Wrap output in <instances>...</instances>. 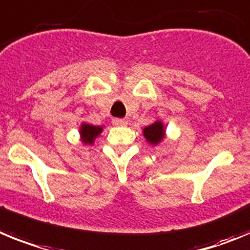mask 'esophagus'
I'll list each match as a JSON object with an SVG mask.
<instances>
[{
  "label": "esophagus",
  "mask_w": 250,
  "mask_h": 250,
  "mask_svg": "<svg viewBox=\"0 0 250 250\" xmlns=\"http://www.w3.org/2000/svg\"><path fill=\"white\" fill-rule=\"evenodd\" d=\"M112 123L114 125H121V127H122V125H128V121H127V119H125V118H113Z\"/></svg>",
  "instance_id": "1"
}]
</instances>
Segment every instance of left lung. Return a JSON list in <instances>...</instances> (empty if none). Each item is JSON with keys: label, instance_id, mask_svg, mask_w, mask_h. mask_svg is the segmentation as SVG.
<instances>
[{"label": "left lung", "instance_id": "left-lung-1", "mask_svg": "<svg viewBox=\"0 0 250 250\" xmlns=\"http://www.w3.org/2000/svg\"><path fill=\"white\" fill-rule=\"evenodd\" d=\"M143 134H145V137H146V140L149 143L157 145L164 138V127H162V123L156 122L153 125H148V127L145 128Z\"/></svg>", "mask_w": 250, "mask_h": 250}]
</instances>
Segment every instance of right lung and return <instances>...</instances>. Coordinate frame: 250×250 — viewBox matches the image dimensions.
Returning <instances> with one entry per match:
<instances>
[{"mask_svg": "<svg viewBox=\"0 0 250 250\" xmlns=\"http://www.w3.org/2000/svg\"><path fill=\"white\" fill-rule=\"evenodd\" d=\"M102 132V127H94L90 125H83L80 128V133L83 137V142L92 143L97 136Z\"/></svg>", "mask_w": 250, "mask_h": 250, "instance_id": "right-lung-1", "label": "right lung"}]
</instances>
